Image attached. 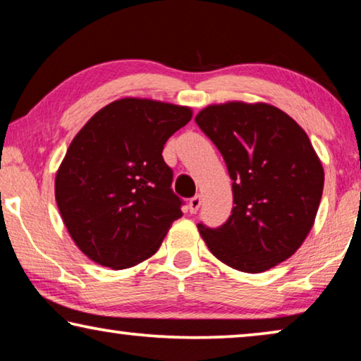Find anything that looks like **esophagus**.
Listing matches in <instances>:
<instances>
[{
    "instance_id": "obj_1",
    "label": "esophagus",
    "mask_w": 361,
    "mask_h": 361,
    "mask_svg": "<svg viewBox=\"0 0 361 361\" xmlns=\"http://www.w3.org/2000/svg\"><path fill=\"white\" fill-rule=\"evenodd\" d=\"M201 204H202V197L199 195H196L195 197H191L190 204H188V207H190V212L196 214L199 211V207H201Z\"/></svg>"
}]
</instances>
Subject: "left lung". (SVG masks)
I'll return each instance as SVG.
<instances>
[{
    "label": "left lung",
    "mask_w": 361,
    "mask_h": 361,
    "mask_svg": "<svg viewBox=\"0 0 361 361\" xmlns=\"http://www.w3.org/2000/svg\"><path fill=\"white\" fill-rule=\"evenodd\" d=\"M196 123L222 154L233 181L227 222L217 228L197 224L207 248L241 272L281 264L305 241L321 202L324 170L310 137L267 104L211 105Z\"/></svg>",
    "instance_id": "left-lung-1"
}]
</instances>
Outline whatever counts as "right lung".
I'll use <instances>...</instances> for the list:
<instances>
[{
    "mask_svg": "<svg viewBox=\"0 0 361 361\" xmlns=\"http://www.w3.org/2000/svg\"><path fill=\"white\" fill-rule=\"evenodd\" d=\"M191 110L147 99H121L97 111L58 169L55 197L69 235L89 259L126 269L162 245L183 199L162 150Z\"/></svg>",
    "mask_w": 361,
    "mask_h": 361,
    "instance_id": "obj_1",
    "label": "right lung"
}]
</instances>
